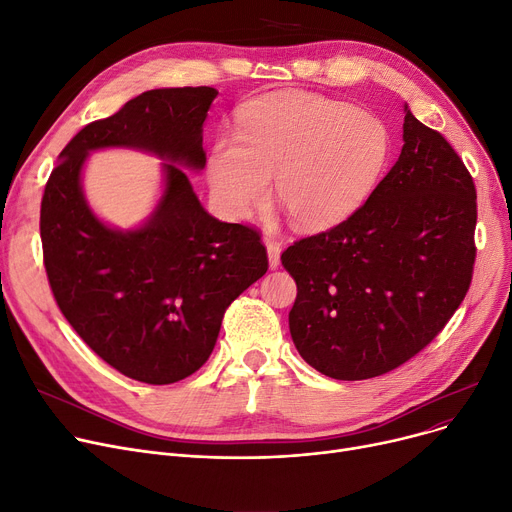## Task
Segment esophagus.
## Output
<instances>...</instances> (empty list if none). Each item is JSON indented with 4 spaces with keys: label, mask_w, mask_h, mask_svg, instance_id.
<instances>
[{
    "label": "esophagus",
    "mask_w": 512,
    "mask_h": 512,
    "mask_svg": "<svg viewBox=\"0 0 512 512\" xmlns=\"http://www.w3.org/2000/svg\"><path fill=\"white\" fill-rule=\"evenodd\" d=\"M265 249H267V261H270V267L280 265V253H282V242L274 240V238H265Z\"/></svg>",
    "instance_id": "1"
}]
</instances>
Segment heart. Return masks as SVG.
<instances>
[{"instance_id":"heart-1","label":"heart","mask_w":512,"mask_h":512,"mask_svg":"<svg viewBox=\"0 0 512 512\" xmlns=\"http://www.w3.org/2000/svg\"><path fill=\"white\" fill-rule=\"evenodd\" d=\"M390 157L386 126L355 105L313 93H276L245 107L238 141H215L207 180L215 205L242 220L276 195L303 230H326L373 193Z\"/></svg>"}]
</instances>
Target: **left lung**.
<instances>
[{
  "mask_svg": "<svg viewBox=\"0 0 512 512\" xmlns=\"http://www.w3.org/2000/svg\"><path fill=\"white\" fill-rule=\"evenodd\" d=\"M402 151L338 226L294 242L288 326L299 355L334 380L407 363L463 303L473 278L477 193L450 143L405 105Z\"/></svg>",
  "mask_w": 512,
  "mask_h": 512,
  "instance_id": "1",
  "label": "left lung"
}]
</instances>
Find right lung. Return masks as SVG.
I'll use <instances>...</instances> for the list:
<instances>
[{"mask_svg": "<svg viewBox=\"0 0 512 512\" xmlns=\"http://www.w3.org/2000/svg\"><path fill=\"white\" fill-rule=\"evenodd\" d=\"M215 95L211 87L141 93L80 130L45 184L41 242L53 299L95 355L137 382L195 373L228 305L267 272L259 232L215 220L180 168H205L203 122ZM107 146L167 159L165 195L141 229H110L84 199V159Z\"/></svg>", "mask_w": 512, "mask_h": 512, "instance_id": "1", "label": "right lung"}]
</instances>
